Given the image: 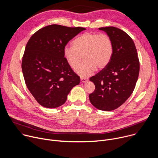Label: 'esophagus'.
Returning a JSON list of instances; mask_svg holds the SVG:
<instances>
[{"instance_id": "1", "label": "esophagus", "mask_w": 158, "mask_h": 158, "mask_svg": "<svg viewBox=\"0 0 158 158\" xmlns=\"http://www.w3.org/2000/svg\"><path fill=\"white\" fill-rule=\"evenodd\" d=\"M88 81V79L86 77H81V81L82 82H86Z\"/></svg>"}]
</instances>
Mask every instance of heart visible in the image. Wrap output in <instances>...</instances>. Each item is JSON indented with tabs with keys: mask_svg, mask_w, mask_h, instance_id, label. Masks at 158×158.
Segmentation results:
<instances>
[{
	"mask_svg": "<svg viewBox=\"0 0 158 158\" xmlns=\"http://www.w3.org/2000/svg\"><path fill=\"white\" fill-rule=\"evenodd\" d=\"M73 46L64 47V56L73 68L79 64L83 56L84 61L76 67V72L84 77L92 74L97 67L104 69L113 54V44L106 34L84 33L73 42Z\"/></svg>",
	"mask_w": 158,
	"mask_h": 158,
	"instance_id": "heart-1",
	"label": "heart"
}]
</instances>
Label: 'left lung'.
Here are the masks:
<instances>
[{
    "label": "left lung",
    "mask_w": 158,
    "mask_h": 158,
    "mask_svg": "<svg viewBox=\"0 0 158 158\" xmlns=\"http://www.w3.org/2000/svg\"><path fill=\"white\" fill-rule=\"evenodd\" d=\"M110 38L113 54L109 64L90 78L95 85L89 100L97 109L110 111L121 106L131 95L139 73L137 50L131 37L115 27L99 28Z\"/></svg>",
    "instance_id": "8db88e82"
}]
</instances>
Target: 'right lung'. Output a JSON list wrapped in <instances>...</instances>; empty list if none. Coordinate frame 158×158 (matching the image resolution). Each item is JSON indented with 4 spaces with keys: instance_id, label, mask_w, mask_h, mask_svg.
<instances>
[{
    "instance_id": "right-lung-1",
    "label": "right lung",
    "mask_w": 158,
    "mask_h": 158,
    "mask_svg": "<svg viewBox=\"0 0 158 158\" xmlns=\"http://www.w3.org/2000/svg\"><path fill=\"white\" fill-rule=\"evenodd\" d=\"M85 30L52 24L34 33L27 43L22 60L26 84L37 102L47 108L64 104L71 90L80 82L64 56V48Z\"/></svg>"
}]
</instances>
